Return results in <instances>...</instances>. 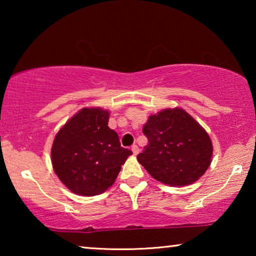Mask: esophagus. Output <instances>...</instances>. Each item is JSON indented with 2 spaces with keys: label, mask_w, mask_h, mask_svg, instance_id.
Segmentation results:
<instances>
[{
  "label": "esophagus",
  "mask_w": 256,
  "mask_h": 256,
  "mask_svg": "<svg viewBox=\"0 0 256 256\" xmlns=\"http://www.w3.org/2000/svg\"><path fill=\"white\" fill-rule=\"evenodd\" d=\"M132 154H134V155L136 156V155H138V154L140 152V149H138V146H136V144H134V146H132Z\"/></svg>",
  "instance_id": "obj_1"
}]
</instances>
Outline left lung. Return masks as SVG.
<instances>
[{
  "label": "left lung",
  "mask_w": 256,
  "mask_h": 256,
  "mask_svg": "<svg viewBox=\"0 0 256 256\" xmlns=\"http://www.w3.org/2000/svg\"><path fill=\"white\" fill-rule=\"evenodd\" d=\"M148 138L138 160L148 174L169 186L197 182L212 162L208 132L183 108H166L152 114L143 126Z\"/></svg>",
  "instance_id": "1"
}]
</instances>
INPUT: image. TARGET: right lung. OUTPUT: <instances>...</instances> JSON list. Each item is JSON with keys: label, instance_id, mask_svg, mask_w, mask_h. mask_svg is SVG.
I'll use <instances>...</instances> for the list:
<instances>
[{"label": "right lung", "instance_id": "add662e5", "mask_svg": "<svg viewBox=\"0 0 256 256\" xmlns=\"http://www.w3.org/2000/svg\"><path fill=\"white\" fill-rule=\"evenodd\" d=\"M110 110L85 107L59 129L51 148L56 174L70 191L92 197L114 184L121 166L132 155L108 127Z\"/></svg>", "mask_w": 256, "mask_h": 256}]
</instances>
